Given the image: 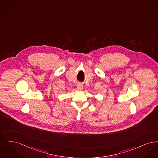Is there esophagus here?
I'll use <instances>...</instances> for the list:
<instances>
[{"instance_id":"obj_1","label":"esophagus","mask_w":158,"mask_h":158,"mask_svg":"<svg viewBox=\"0 0 158 158\" xmlns=\"http://www.w3.org/2000/svg\"><path fill=\"white\" fill-rule=\"evenodd\" d=\"M77 87L79 89H82L83 88V85H82V84L81 83H78L77 84Z\"/></svg>"}]
</instances>
